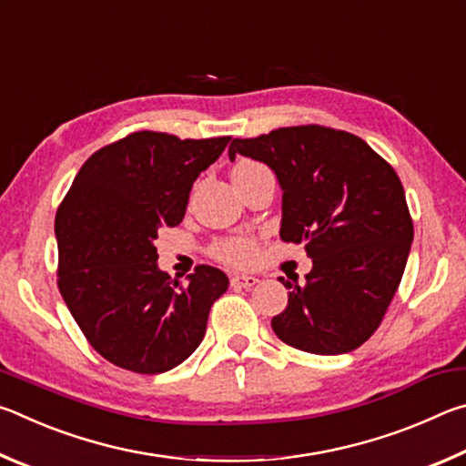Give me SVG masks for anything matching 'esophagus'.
I'll return each instance as SVG.
<instances>
[{
	"label": "esophagus",
	"instance_id": "esophagus-1",
	"mask_svg": "<svg viewBox=\"0 0 466 466\" xmlns=\"http://www.w3.org/2000/svg\"><path fill=\"white\" fill-rule=\"evenodd\" d=\"M230 283L234 288H252V286H257L258 279L255 278V275H232Z\"/></svg>",
	"mask_w": 466,
	"mask_h": 466
}]
</instances>
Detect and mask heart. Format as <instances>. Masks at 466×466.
<instances>
[{
    "label": "heart",
    "instance_id": "heart-1",
    "mask_svg": "<svg viewBox=\"0 0 466 466\" xmlns=\"http://www.w3.org/2000/svg\"><path fill=\"white\" fill-rule=\"evenodd\" d=\"M252 167H258V164L240 162L234 170H244V168H252ZM216 255H218L219 261H224L228 265L244 267V265H248L252 258H255L257 247H255V242H250L247 238H230V240L219 244V247L216 248Z\"/></svg>",
    "mask_w": 466,
    "mask_h": 466
}]
</instances>
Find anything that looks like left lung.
<instances>
[{
  "label": "left lung",
  "mask_w": 466,
  "mask_h": 466,
  "mask_svg": "<svg viewBox=\"0 0 466 466\" xmlns=\"http://www.w3.org/2000/svg\"><path fill=\"white\" fill-rule=\"evenodd\" d=\"M269 167L281 188V240L304 244L310 273L279 281L288 306L271 327L296 350L339 356L372 337L413 242L397 172L351 133L317 125L234 139L228 156Z\"/></svg>",
  "instance_id": "obj_1"
}]
</instances>
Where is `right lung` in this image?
Masks as SVG:
<instances>
[{"mask_svg": "<svg viewBox=\"0 0 466 466\" xmlns=\"http://www.w3.org/2000/svg\"><path fill=\"white\" fill-rule=\"evenodd\" d=\"M230 137L137 131L98 149L55 218L59 291L90 345L137 374L177 368L199 347L228 278L201 265L187 286L157 267L160 228L183 222L191 187Z\"/></svg>", "mask_w": 466, "mask_h": 466, "instance_id": "1", "label": "right lung"}]
</instances>
